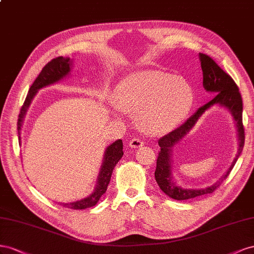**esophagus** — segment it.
Instances as JSON below:
<instances>
[{"label": "esophagus", "instance_id": "1", "mask_svg": "<svg viewBox=\"0 0 254 254\" xmlns=\"http://www.w3.org/2000/svg\"><path fill=\"white\" fill-rule=\"evenodd\" d=\"M143 141L137 139V138H133L132 140L128 141V147L129 148H133V149H137V148H140L143 146Z\"/></svg>", "mask_w": 254, "mask_h": 254}]
</instances>
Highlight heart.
I'll return each mask as SVG.
<instances>
[{
    "instance_id": "1",
    "label": "heart",
    "mask_w": 254,
    "mask_h": 254,
    "mask_svg": "<svg viewBox=\"0 0 254 254\" xmlns=\"http://www.w3.org/2000/svg\"><path fill=\"white\" fill-rule=\"evenodd\" d=\"M121 112L135 114L140 132L159 136L171 132L190 113L193 90L182 76L157 70H140L121 78L113 91Z\"/></svg>"
}]
</instances>
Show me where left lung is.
I'll list each match as a JSON object with an SVG mask.
<instances>
[{
	"instance_id": "left-lung-1",
	"label": "left lung",
	"mask_w": 254,
	"mask_h": 254,
	"mask_svg": "<svg viewBox=\"0 0 254 254\" xmlns=\"http://www.w3.org/2000/svg\"><path fill=\"white\" fill-rule=\"evenodd\" d=\"M202 72H203V87L208 92L215 96L208 103L201 106L191 117L187 119L180 127L175 131L162 137L158 140V146L161 151L158 153L155 169V180L159 188L170 198L175 200H188L200 195L212 193L218 187L223 180H226L231 170L233 169L236 161L240 157L244 143H245V129L243 126V100L237 85L228 73H226L211 57L199 53ZM213 106H221L227 108L234 117L237 130L239 149L238 153L227 172L213 186L194 190V189H185L176 184L172 177V153L173 147L177 144L188 133L198 118L207 109Z\"/></svg>"
}]
</instances>
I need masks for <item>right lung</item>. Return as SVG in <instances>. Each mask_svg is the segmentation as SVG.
Masks as SVG:
<instances>
[{
  "mask_svg": "<svg viewBox=\"0 0 254 254\" xmlns=\"http://www.w3.org/2000/svg\"><path fill=\"white\" fill-rule=\"evenodd\" d=\"M72 68V60L70 57H56V59L52 60L50 63H48L37 78L35 79L33 85L31 86L30 90L26 96V99L24 103L21 107V111L19 114V119H18V135H19V141L21 142V127H22V123L24 120V117L27 112V108L30 107L34 97L36 93L38 92L41 88H45L47 86L53 85L55 83H59L62 81L63 78L67 77ZM123 143L121 139H118L114 141L112 144H110L104 152V157H103V163L101 166V170L99 172L98 181L96 184V188L88 197L84 199L77 200L74 202H70V203H61L64 207L72 208V209H85L91 206H95L100 198L105 193L107 186L110 184L111 177L115 166L120 161L122 155H123Z\"/></svg>",
  "mask_w": 254,
  "mask_h": 254,
  "instance_id": "obj_1",
  "label": "right lung"
}]
</instances>
